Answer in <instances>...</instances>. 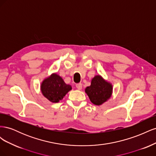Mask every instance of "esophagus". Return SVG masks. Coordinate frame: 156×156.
<instances>
[{"mask_svg":"<svg viewBox=\"0 0 156 156\" xmlns=\"http://www.w3.org/2000/svg\"><path fill=\"white\" fill-rule=\"evenodd\" d=\"M76 88L78 90H81L82 89V84L81 83H78L76 84Z\"/></svg>","mask_w":156,"mask_h":156,"instance_id":"esophagus-1","label":"esophagus"}]
</instances>
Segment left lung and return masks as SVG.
<instances>
[{"label":"left lung","instance_id":"8db88e82","mask_svg":"<svg viewBox=\"0 0 156 156\" xmlns=\"http://www.w3.org/2000/svg\"><path fill=\"white\" fill-rule=\"evenodd\" d=\"M90 100L96 105H101L112 96V85L101 75H97L91 81L90 86L85 88Z\"/></svg>","mask_w":156,"mask_h":156}]
</instances>
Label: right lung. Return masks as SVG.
Instances as JSON below:
<instances>
[{
    "label": "right lung",
    "mask_w": 156,
    "mask_h": 156,
    "mask_svg": "<svg viewBox=\"0 0 156 156\" xmlns=\"http://www.w3.org/2000/svg\"><path fill=\"white\" fill-rule=\"evenodd\" d=\"M72 88V86L65 83L63 79L56 73L45 78L40 85L41 92L44 96L53 103L62 100Z\"/></svg>",
    "instance_id": "add662e5"
}]
</instances>
